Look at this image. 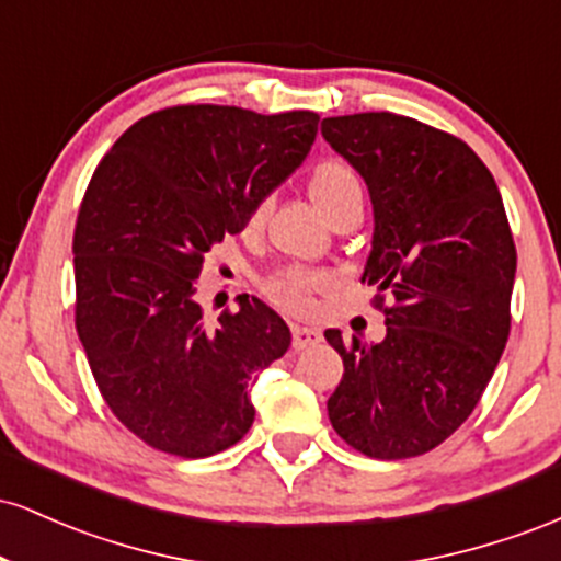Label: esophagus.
<instances>
[{"instance_id":"1","label":"esophagus","mask_w":561,"mask_h":561,"mask_svg":"<svg viewBox=\"0 0 561 561\" xmlns=\"http://www.w3.org/2000/svg\"><path fill=\"white\" fill-rule=\"evenodd\" d=\"M321 343V330L313 327H293V347L295 351H306V347Z\"/></svg>"}]
</instances>
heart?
Returning a JSON list of instances; mask_svg holds the SVG:
<instances>
[{
  "mask_svg": "<svg viewBox=\"0 0 561 561\" xmlns=\"http://www.w3.org/2000/svg\"><path fill=\"white\" fill-rule=\"evenodd\" d=\"M308 190H311L313 203L324 210L327 216H334L347 203L362 199V179L353 171L351 163L340 158H327L313 165L311 179H308ZM263 218V205L250 210L248 229H255ZM327 287V276L311 268L289 266L279 272L268 282V295L279 302L282 308L293 313H308L313 308V295Z\"/></svg>",
  "mask_w": 561,
  "mask_h": 561,
  "instance_id": "obj_1",
  "label": "heart"
}]
</instances>
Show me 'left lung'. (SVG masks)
I'll use <instances>...</instances> for the list:
<instances>
[{
  "instance_id": "left-lung-1",
  "label": "left lung",
  "mask_w": 561,
  "mask_h": 561,
  "mask_svg": "<svg viewBox=\"0 0 561 561\" xmlns=\"http://www.w3.org/2000/svg\"><path fill=\"white\" fill-rule=\"evenodd\" d=\"M321 137L369 186L362 282L377 285L388 324L375 345L324 332L345 366L327 411L364 456L411 459L467 422L506 347L517 248L504 199L467 141L422 121L337 115L321 121Z\"/></svg>"
}]
</instances>
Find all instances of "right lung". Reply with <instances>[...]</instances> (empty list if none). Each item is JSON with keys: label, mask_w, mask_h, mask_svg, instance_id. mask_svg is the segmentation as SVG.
Listing matches in <instances>:
<instances>
[{"label": "right lung", "mask_w": 561, "mask_h": 561, "mask_svg": "<svg viewBox=\"0 0 561 561\" xmlns=\"http://www.w3.org/2000/svg\"><path fill=\"white\" fill-rule=\"evenodd\" d=\"M319 115L176 105L121 134L96 165L73 231L76 332L96 388L128 433L182 459L242 440L250 379L287 353L266 302L214 327L195 298L205 253L302 163Z\"/></svg>", "instance_id": "add662e5"}]
</instances>
